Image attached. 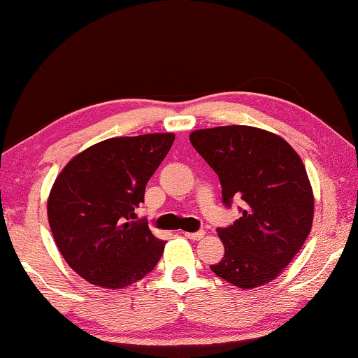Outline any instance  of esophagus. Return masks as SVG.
I'll list each match as a JSON object with an SVG mask.
<instances>
[{
	"label": "esophagus",
	"mask_w": 358,
	"mask_h": 358,
	"mask_svg": "<svg viewBox=\"0 0 358 358\" xmlns=\"http://www.w3.org/2000/svg\"><path fill=\"white\" fill-rule=\"evenodd\" d=\"M183 235L189 240H201L204 236V231L203 230H199V231H183Z\"/></svg>",
	"instance_id": "1"
}]
</instances>
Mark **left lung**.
Masks as SVG:
<instances>
[{
	"label": "left lung",
	"instance_id": "1",
	"mask_svg": "<svg viewBox=\"0 0 358 358\" xmlns=\"http://www.w3.org/2000/svg\"><path fill=\"white\" fill-rule=\"evenodd\" d=\"M189 141L219 175L224 204L243 201L241 217L217 229L225 255L210 271L240 289L268 284L313 224V189L300 155L280 136L241 124L196 129Z\"/></svg>",
	"mask_w": 358,
	"mask_h": 358
}]
</instances>
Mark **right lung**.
<instances>
[{
    "instance_id": "right-lung-1",
    "label": "right lung",
    "mask_w": 358,
    "mask_h": 358,
    "mask_svg": "<svg viewBox=\"0 0 358 358\" xmlns=\"http://www.w3.org/2000/svg\"><path fill=\"white\" fill-rule=\"evenodd\" d=\"M175 134L110 138L73 157L50 191L55 243L74 273L103 289H124L149 274L165 241L134 209L172 148Z\"/></svg>"
}]
</instances>
